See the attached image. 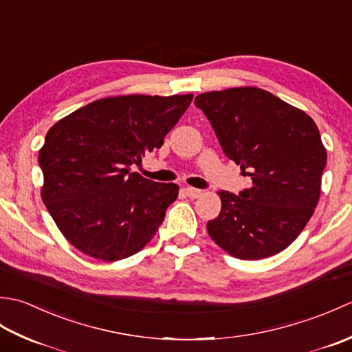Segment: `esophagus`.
<instances>
[{"instance_id":"esophagus-1","label":"esophagus","mask_w":352,"mask_h":352,"mask_svg":"<svg viewBox=\"0 0 352 352\" xmlns=\"http://www.w3.org/2000/svg\"><path fill=\"white\" fill-rule=\"evenodd\" d=\"M184 192H186V195H188V197H189V198H192V199L199 198L201 195H203V190H199V189H193V188H186V189H184Z\"/></svg>"}]
</instances>
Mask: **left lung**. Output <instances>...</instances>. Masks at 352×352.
Returning <instances> with one entry per match:
<instances>
[{"label": "left lung", "mask_w": 352, "mask_h": 352, "mask_svg": "<svg viewBox=\"0 0 352 352\" xmlns=\"http://www.w3.org/2000/svg\"><path fill=\"white\" fill-rule=\"evenodd\" d=\"M195 106L210 121L222 151L241 164L251 188L218 192L222 207L207 231L222 250L260 260L286 250L311 218L327 151L315 121L258 87L201 94Z\"/></svg>", "instance_id": "obj_1"}]
</instances>
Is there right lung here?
<instances>
[{
	"label": "right lung",
	"mask_w": 352,
	"mask_h": 352,
	"mask_svg": "<svg viewBox=\"0 0 352 352\" xmlns=\"http://www.w3.org/2000/svg\"><path fill=\"white\" fill-rule=\"evenodd\" d=\"M192 98L110 96L51 126L39 151L42 199L78 251L116 261L154 237L178 186L146 180L131 166L163 145Z\"/></svg>",
	"instance_id": "right-lung-1"
}]
</instances>
